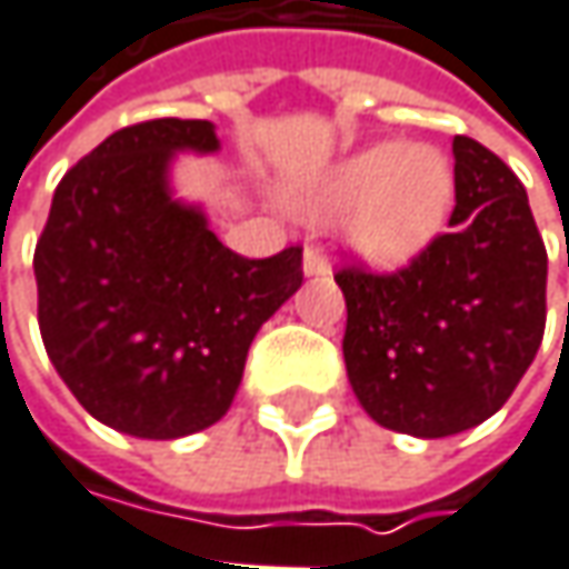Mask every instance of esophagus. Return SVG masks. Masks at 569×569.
<instances>
[{"label":"esophagus","instance_id":"obj_1","mask_svg":"<svg viewBox=\"0 0 569 569\" xmlns=\"http://www.w3.org/2000/svg\"><path fill=\"white\" fill-rule=\"evenodd\" d=\"M302 270H306V277H326L329 273V257L322 253V247H306Z\"/></svg>","mask_w":569,"mask_h":569}]
</instances>
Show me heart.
<instances>
[{
    "instance_id": "1",
    "label": "heart",
    "mask_w": 569,
    "mask_h": 569,
    "mask_svg": "<svg viewBox=\"0 0 569 569\" xmlns=\"http://www.w3.org/2000/svg\"><path fill=\"white\" fill-rule=\"evenodd\" d=\"M452 204V169L437 149L368 146L299 194L312 221L348 214L351 247L375 267H400L442 231Z\"/></svg>"
}]
</instances>
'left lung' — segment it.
Wrapping results in <instances>:
<instances>
[{"label": "left lung", "mask_w": 569, "mask_h": 569, "mask_svg": "<svg viewBox=\"0 0 569 569\" xmlns=\"http://www.w3.org/2000/svg\"><path fill=\"white\" fill-rule=\"evenodd\" d=\"M449 231L393 273L348 263L345 368L368 417L439 439L489 420L531 368L547 322V250L528 191L482 142L452 139Z\"/></svg>", "instance_id": "obj_1"}]
</instances>
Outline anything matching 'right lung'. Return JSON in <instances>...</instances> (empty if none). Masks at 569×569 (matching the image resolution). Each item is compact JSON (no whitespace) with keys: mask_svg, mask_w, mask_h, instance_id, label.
Segmentation results:
<instances>
[{"mask_svg":"<svg viewBox=\"0 0 569 569\" xmlns=\"http://www.w3.org/2000/svg\"><path fill=\"white\" fill-rule=\"evenodd\" d=\"M181 149L214 152L208 120L107 136L58 181L34 247L38 329L80 407L139 439L218 423L260 326L302 286V247L250 260L169 191Z\"/></svg>","mask_w":569,"mask_h":569,"instance_id":"1","label":"right lung"}]
</instances>
